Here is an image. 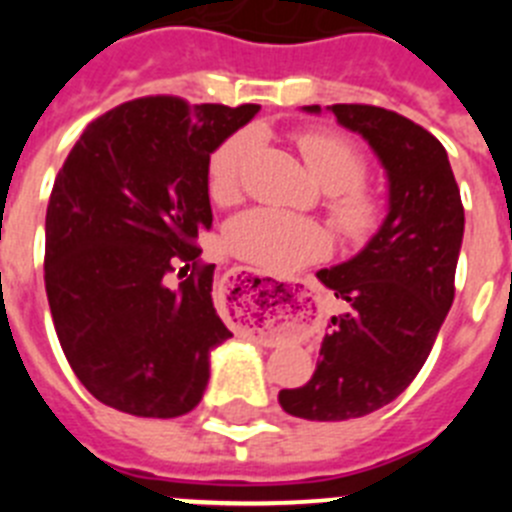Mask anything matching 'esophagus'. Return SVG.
Masks as SVG:
<instances>
[{"instance_id": "34e87169", "label": "esophagus", "mask_w": 512, "mask_h": 512, "mask_svg": "<svg viewBox=\"0 0 512 512\" xmlns=\"http://www.w3.org/2000/svg\"><path fill=\"white\" fill-rule=\"evenodd\" d=\"M238 271H241V269H238Z\"/></svg>"}]
</instances>
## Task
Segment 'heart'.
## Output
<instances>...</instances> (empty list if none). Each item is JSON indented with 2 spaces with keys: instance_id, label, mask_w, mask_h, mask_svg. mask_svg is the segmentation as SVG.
<instances>
[{
  "instance_id": "heart-1",
  "label": "heart",
  "mask_w": 512,
  "mask_h": 512,
  "mask_svg": "<svg viewBox=\"0 0 512 512\" xmlns=\"http://www.w3.org/2000/svg\"><path fill=\"white\" fill-rule=\"evenodd\" d=\"M310 174L328 192V212L348 238H361L377 225L379 202L364 187L366 158L351 140L336 133L310 130L297 135ZM251 148V135L235 133L212 151L207 189L220 205H230L241 192V166ZM230 251L261 269L292 274L323 259L330 248L328 230L310 217H297L271 207H253L233 217L225 230Z\"/></svg>"
}]
</instances>
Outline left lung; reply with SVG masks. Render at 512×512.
Listing matches in <instances>:
<instances>
[{
    "label": "left lung",
    "mask_w": 512,
    "mask_h": 512,
    "mask_svg": "<svg viewBox=\"0 0 512 512\" xmlns=\"http://www.w3.org/2000/svg\"><path fill=\"white\" fill-rule=\"evenodd\" d=\"M328 110L382 161L390 210L354 259L318 271L348 310L330 318L310 382L279 392L284 413L305 420L361 418L408 390L454 302L464 238L461 194L438 138L374 104ZM305 112L318 115L320 104Z\"/></svg>",
    "instance_id": "1"
}]
</instances>
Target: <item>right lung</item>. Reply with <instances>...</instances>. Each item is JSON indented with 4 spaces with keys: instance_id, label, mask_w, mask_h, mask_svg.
Here are the masks:
<instances>
[{
    "instance_id": "add662e5",
    "label": "right lung",
    "mask_w": 512,
    "mask_h": 512,
    "mask_svg": "<svg viewBox=\"0 0 512 512\" xmlns=\"http://www.w3.org/2000/svg\"><path fill=\"white\" fill-rule=\"evenodd\" d=\"M256 112L133 99L89 122L58 171L45 212L53 325L79 382L120 413L197 408L212 348L233 336L197 238L212 225L210 153ZM176 268L188 279L174 290L165 277Z\"/></svg>"
}]
</instances>
